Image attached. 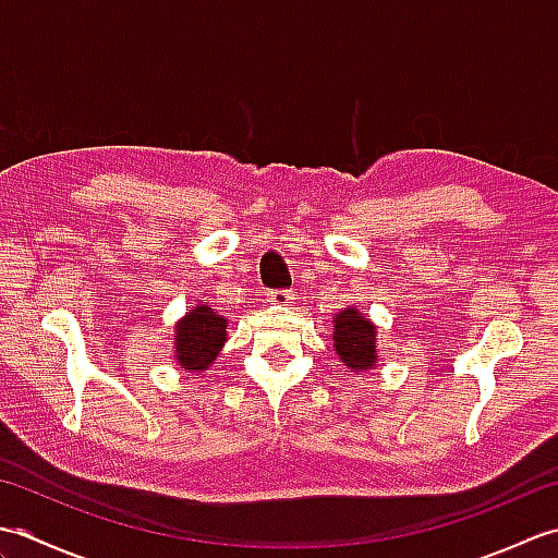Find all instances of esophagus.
<instances>
[{
	"label": "esophagus",
	"instance_id": "1",
	"mask_svg": "<svg viewBox=\"0 0 558 558\" xmlns=\"http://www.w3.org/2000/svg\"><path fill=\"white\" fill-rule=\"evenodd\" d=\"M292 292L290 290H272L266 294V302L272 306H290L292 304Z\"/></svg>",
	"mask_w": 558,
	"mask_h": 558
}]
</instances>
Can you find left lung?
Masks as SVG:
<instances>
[{"instance_id":"1","label":"left lung","mask_w":558,"mask_h":558,"mask_svg":"<svg viewBox=\"0 0 558 558\" xmlns=\"http://www.w3.org/2000/svg\"><path fill=\"white\" fill-rule=\"evenodd\" d=\"M333 342L340 362H345L348 369H374L378 360L376 326L364 314L354 310V306L333 316Z\"/></svg>"}]
</instances>
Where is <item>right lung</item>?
<instances>
[{
    "label": "right lung",
    "mask_w": 558,
    "mask_h": 558,
    "mask_svg": "<svg viewBox=\"0 0 558 558\" xmlns=\"http://www.w3.org/2000/svg\"><path fill=\"white\" fill-rule=\"evenodd\" d=\"M228 340V318L210 310L206 302L186 310L174 326V360L180 369L206 372Z\"/></svg>",
    "instance_id": "right-lung-1"
}]
</instances>
